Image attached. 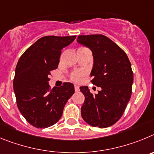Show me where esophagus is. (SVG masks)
<instances>
[{"label": "esophagus", "mask_w": 154, "mask_h": 154, "mask_svg": "<svg viewBox=\"0 0 154 154\" xmlns=\"http://www.w3.org/2000/svg\"><path fill=\"white\" fill-rule=\"evenodd\" d=\"M74 90H75V91H80V87H79V86L74 85Z\"/></svg>", "instance_id": "esophagus-1"}]
</instances>
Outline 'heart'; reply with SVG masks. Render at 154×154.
Masks as SVG:
<instances>
[{"label": "heart", "mask_w": 154, "mask_h": 154, "mask_svg": "<svg viewBox=\"0 0 154 154\" xmlns=\"http://www.w3.org/2000/svg\"><path fill=\"white\" fill-rule=\"evenodd\" d=\"M84 74H85V71H84V70H75V71L72 72L71 74H70V79L73 81L78 82L81 80Z\"/></svg>", "instance_id": "1"}]
</instances>
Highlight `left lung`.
<instances>
[{
	"label": "left lung",
	"mask_w": 154,
	"mask_h": 154,
	"mask_svg": "<svg viewBox=\"0 0 154 154\" xmlns=\"http://www.w3.org/2000/svg\"><path fill=\"white\" fill-rule=\"evenodd\" d=\"M77 42L92 51L91 82L101 88L94 95L88 87H80L85 97L81 116L93 127H110L120 120L131 99L134 82L131 63L125 52L104 35H80Z\"/></svg>",
	"instance_id": "left-lung-1"
}]
</instances>
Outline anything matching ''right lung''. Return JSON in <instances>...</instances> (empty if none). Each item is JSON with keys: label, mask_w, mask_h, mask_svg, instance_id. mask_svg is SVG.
Returning <instances> with one entry per match:
<instances>
[{"label": "right lung", "mask_w": 154, "mask_h": 154, "mask_svg": "<svg viewBox=\"0 0 154 154\" xmlns=\"http://www.w3.org/2000/svg\"><path fill=\"white\" fill-rule=\"evenodd\" d=\"M76 36H45L21 55L17 64L14 90L17 105L29 124L47 128L60 120L63 107L74 93V84L63 83L51 89L48 84L52 70L57 68L61 50Z\"/></svg>", "instance_id": "add662e5"}]
</instances>
